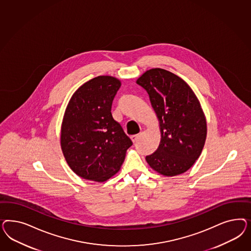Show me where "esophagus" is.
Returning <instances> with one entry per match:
<instances>
[{"instance_id":"esophagus-1","label":"esophagus","mask_w":251,"mask_h":251,"mask_svg":"<svg viewBox=\"0 0 251 251\" xmlns=\"http://www.w3.org/2000/svg\"><path fill=\"white\" fill-rule=\"evenodd\" d=\"M139 137H140L139 134H135V135H132V136H130V139H131V141H132L133 143H135L137 140L139 139Z\"/></svg>"}]
</instances>
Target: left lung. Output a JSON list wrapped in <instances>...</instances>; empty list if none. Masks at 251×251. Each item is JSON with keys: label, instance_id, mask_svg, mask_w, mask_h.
I'll return each instance as SVG.
<instances>
[{"label": "left lung", "instance_id": "obj_1", "mask_svg": "<svg viewBox=\"0 0 251 251\" xmlns=\"http://www.w3.org/2000/svg\"><path fill=\"white\" fill-rule=\"evenodd\" d=\"M136 83L149 95L161 132L159 146L146 162L165 176L185 173L200 157L207 136L199 99L182 78L164 69L147 70Z\"/></svg>", "mask_w": 251, "mask_h": 251}]
</instances>
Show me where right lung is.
<instances>
[{
  "mask_svg": "<svg viewBox=\"0 0 251 251\" xmlns=\"http://www.w3.org/2000/svg\"><path fill=\"white\" fill-rule=\"evenodd\" d=\"M121 85L114 76L95 77L74 93L66 106L61 151L70 168L82 178L105 182L120 171L132 145L111 114Z\"/></svg>",
  "mask_w": 251,
  "mask_h": 251,
  "instance_id": "obj_1",
  "label": "right lung"
}]
</instances>
